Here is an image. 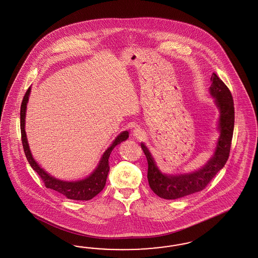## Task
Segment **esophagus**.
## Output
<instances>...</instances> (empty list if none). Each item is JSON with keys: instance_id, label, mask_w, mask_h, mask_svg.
<instances>
[{"instance_id": "34e87169", "label": "esophagus", "mask_w": 258, "mask_h": 258, "mask_svg": "<svg viewBox=\"0 0 258 258\" xmlns=\"http://www.w3.org/2000/svg\"><path fill=\"white\" fill-rule=\"evenodd\" d=\"M133 135L136 136L137 138H140V137H142V136L144 135V133L142 132V130H140V128H135V130L133 131Z\"/></svg>"}]
</instances>
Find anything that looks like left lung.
Masks as SVG:
<instances>
[{
  "label": "left lung",
  "mask_w": 258,
  "mask_h": 258,
  "mask_svg": "<svg viewBox=\"0 0 258 258\" xmlns=\"http://www.w3.org/2000/svg\"><path fill=\"white\" fill-rule=\"evenodd\" d=\"M210 94L215 98L219 109V138L214 155L201 169L187 174L167 175L160 171L145 144H141L147 157L148 180L151 190L165 200H176L200 192L207 186L217 173L223 168L230 154L234 125V107L233 96L224 82L213 73Z\"/></svg>",
  "instance_id": "8db88e82"
}]
</instances>
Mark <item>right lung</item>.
<instances>
[{
    "instance_id": "right-lung-1",
    "label": "right lung",
    "mask_w": 258,
    "mask_h": 258,
    "mask_svg": "<svg viewBox=\"0 0 258 258\" xmlns=\"http://www.w3.org/2000/svg\"><path fill=\"white\" fill-rule=\"evenodd\" d=\"M31 92V87L28 88L26 93L24 94V99L21 106V133H22V143L24 147V153L29 164L32 168L38 173L40 179L44 182V185L47 188L53 189L59 194L65 196L69 200L75 201H89L92 200L94 197L100 193L103 188L105 187L106 180L109 171V158L112 149H114L120 143L126 140L128 138V133L125 131L120 133L117 137L112 142L104 154L102 155L97 167L94 169L93 173L88 176L83 180H77V181H66V180H58L52 177L48 174L44 169H42L39 164L35 161L29 149V145L26 138L25 133V112H26V106L28 103L29 94Z\"/></svg>"
}]
</instances>
